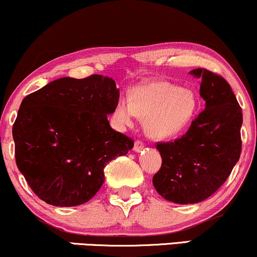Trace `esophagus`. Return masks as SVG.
I'll use <instances>...</instances> for the list:
<instances>
[{
    "instance_id": "esophagus-1",
    "label": "esophagus",
    "mask_w": 257,
    "mask_h": 257,
    "mask_svg": "<svg viewBox=\"0 0 257 257\" xmlns=\"http://www.w3.org/2000/svg\"><path fill=\"white\" fill-rule=\"evenodd\" d=\"M144 147H145V144H144L142 140H137V142L135 143V147H133V150H135L136 152H140Z\"/></svg>"
}]
</instances>
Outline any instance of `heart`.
Masks as SVG:
<instances>
[{"label": "heart", "instance_id": "1", "mask_svg": "<svg viewBox=\"0 0 257 257\" xmlns=\"http://www.w3.org/2000/svg\"><path fill=\"white\" fill-rule=\"evenodd\" d=\"M196 106L198 101L192 90L158 80L137 86L131 93V101L120 98L114 117L124 126L131 125L136 115L145 118L147 135L165 139L179 135L191 124Z\"/></svg>", "mask_w": 257, "mask_h": 257}]
</instances>
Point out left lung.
Returning <instances> with one entry per match:
<instances>
[{"mask_svg":"<svg viewBox=\"0 0 257 257\" xmlns=\"http://www.w3.org/2000/svg\"><path fill=\"white\" fill-rule=\"evenodd\" d=\"M201 78L206 101L188 131L174 142L157 143L163 164L154 174L157 192L168 201L196 203L213 195L240 159L242 110L223 77L207 69L192 70Z\"/></svg>","mask_w":257,"mask_h":257,"instance_id":"8db88e82","label":"left lung"}]
</instances>
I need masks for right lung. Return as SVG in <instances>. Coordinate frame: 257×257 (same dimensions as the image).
Returning <instances> with one entry per match:
<instances>
[{
	"label": "right lung",
	"mask_w": 257,
	"mask_h": 257,
	"mask_svg": "<svg viewBox=\"0 0 257 257\" xmlns=\"http://www.w3.org/2000/svg\"><path fill=\"white\" fill-rule=\"evenodd\" d=\"M118 100L115 82L101 75L56 79L22 100L13 125L16 165L41 200L72 207L96 195L104 167L133 147L107 120Z\"/></svg>",
	"instance_id": "1"
}]
</instances>
